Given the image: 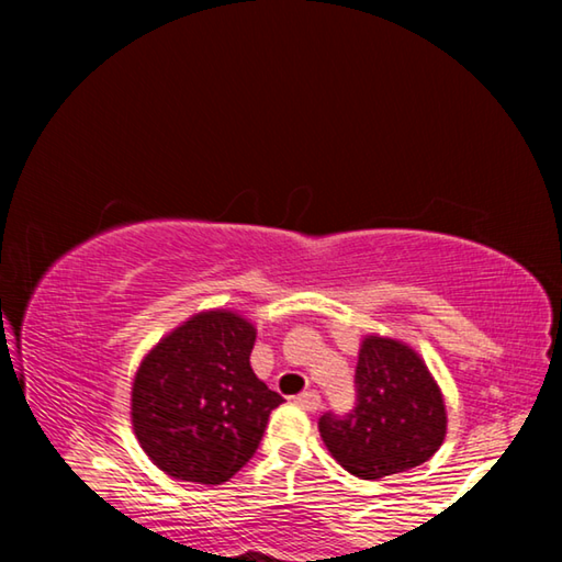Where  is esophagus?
Segmentation results:
<instances>
[{"mask_svg": "<svg viewBox=\"0 0 562 562\" xmlns=\"http://www.w3.org/2000/svg\"><path fill=\"white\" fill-rule=\"evenodd\" d=\"M294 404L304 408V412H317L322 404V396L315 392V389H310V392H302L300 396H294Z\"/></svg>", "mask_w": 562, "mask_h": 562, "instance_id": "obj_1", "label": "esophagus"}]
</instances>
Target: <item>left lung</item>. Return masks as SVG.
Segmentation results:
<instances>
[{
	"mask_svg": "<svg viewBox=\"0 0 562 562\" xmlns=\"http://www.w3.org/2000/svg\"><path fill=\"white\" fill-rule=\"evenodd\" d=\"M355 379V412L319 418L322 441L341 469L376 481L416 469L441 449L449 424L443 392L414 347L367 335Z\"/></svg>",
	"mask_w": 562,
	"mask_h": 562,
	"instance_id": "left-lung-1",
	"label": "left lung"
}]
</instances>
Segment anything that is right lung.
I'll return each mask as SVG.
<instances>
[{"instance_id": "1", "label": "right lung", "mask_w": 562, "mask_h": 562, "mask_svg": "<svg viewBox=\"0 0 562 562\" xmlns=\"http://www.w3.org/2000/svg\"><path fill=\"white\" fill-rule=\"evenodd\" d=\"M258 329L233 310H203L160 337L131 386L140 449L176 481H231L258 451L284 398L250 367Z\"/></svg>"}]
</instances>
